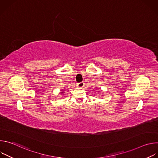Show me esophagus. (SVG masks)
<instances>
[{"label":"esophagus","mask_w":158,"mask_h":158,"mask_svg":"<svg viewBox=\"0 0 158 158\" xmlns=\"http://www.w3.org/2000/svg\"><path fill=\"white\" fill-rule=\"evenodd\" d=\"M77 86L79 87H80V88H82V87H83L84 86V83L83 82H79V83H77Z\"/></svg>","instance_id":"esophagus-1"}]
</instances>
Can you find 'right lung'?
I'll list each match as a JSON object with an SVG mask.
<instances>
[{
	"instance_id": "right-lung-1",
	"label": "right lung",
	"mask_w": 158,
	"mask_h": 158,
	"mask_svg": "<svg viewBox=\"0 0 158 158\" xmlns=\"http://www.w3.org/2000/svg\"><path fill=\"white\" fill-rule=\"evenodd\" d=\"M64 90H63V89H62V90H61V91H62V92H61L60 93H61V94H63V93H64Z\"/></svg>"
}]
</instances>
